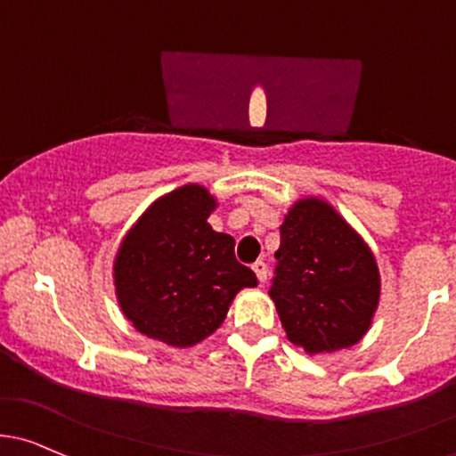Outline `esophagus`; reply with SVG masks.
<instances>
[{"instance_id": "1", "label": "esophagus", "mask_w": 456, "mask_h": 456, "mask_svg": "<svg viewBox=\"0 0 456 456\" xmlns=\"http://www.w3.org/2000/svg\"><path fill=\"white\" fill-rule=\"evenodd\" d=\"M253 273H256L257 281H260V284H265V281H266V273H268V266H266V262L257 260L256 265H253Z\"/></svg>"}]
</instances>
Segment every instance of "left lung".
I'll list each match as a JSON object with an SVG mask.
<instances>
[{"instance_id": "1", "label": "left lung", "mask_w": 456, "mask_h": 456, "mask_svg": "<svg viewBox=\"0 0 456 456\" xmlns=\"http://www.w3.org/2000/svg\"><path fill=\"white\" fill-rule=\"evenodd\" d=\"M268 290L292 345L310 356L352 347L371 328L380 273L367 242L328 200H297L280 227Z\"/></svg>"}]
</instances>
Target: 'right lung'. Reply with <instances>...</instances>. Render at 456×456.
<instances>
[{
  "label": "right lung",
  "instance_id": "1",
  "mask_svg": "<svg viewBox=\"0 0 456 456\" xmlns=\"http://www.w3.org/2000/svg\"><path fill=\"white\" fill-rule=\"evenodd\" d=\"M216 205L199 183L167 191L119 244L115 297L148 338L191 347L223 325L238 292L257 286L256 273L233 256L236 240L208 223Z\"/></svg>",
  "mask_w": 456,
  "mask_h": 456
}]
</instances>
